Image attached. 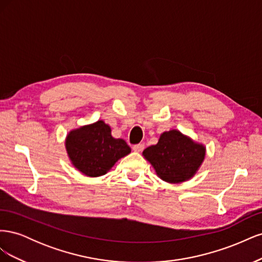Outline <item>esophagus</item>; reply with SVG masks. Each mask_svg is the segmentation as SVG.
Here are the masks:
<instances>
[{
  "instance_id": "34e87169",
  "label": "esophagus",
  "mask_w": 262,
  "mask_h": 262,
  "mask_svg": "<svg viewBox=\"0 0 262 262\" xmlns=\"http://www.w3.org/2000/svg\"><path fill=\"white\" fill-rule=\"evenodd\" d=\"M133 150L134 152H142V150H143V148H144V144H142V143H140V144H136V145H133Z\"/></svg>"
}]
</instances>
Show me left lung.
<instances>
[{
  "instance_id": "left-lung-1",
  "label": "left lung",
  "mask_w": 262,
  "mask_h": 262,
  "mask_svg": "<svg viewBox=\"0 0 262 262\" xmlns=\"http://www.w3.org/2000/svg\"><path fill=\"white\" fill-rule=\"evenodd\" d=\"M143 156L162 180L179 184L195 175L203 163L205 147L180 131L170 130L162 134L157 144L146 147Z\"/></svg>"
}]
</instances>
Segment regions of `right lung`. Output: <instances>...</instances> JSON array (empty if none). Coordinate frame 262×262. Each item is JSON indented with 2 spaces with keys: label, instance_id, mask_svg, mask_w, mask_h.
I'll return each instance as SVG.
<instances>
[{
  "label": "right lung",
  "instance_id": "1",
  "mask_svg": "<svg viewBox=\"0 0 262 262\" xmlns=\"http://www.w3.org/2000/svg\"><path fill=\"white\" fill-rule=\"evenodd\" d=\"M66 148L74 167L89 177L105 175L116 162L131 152L124 140L112 136V129L102 120L71 131Z\"/></svg>",
  "mask_w": 262,
  "mask_h": 262
}]
</instances>
